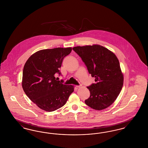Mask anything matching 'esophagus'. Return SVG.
Returning <instances> with one entry per match:
<instances>
[{"label":"esophagus","mask_w":148,"mask_h":148,"mask_svg":"<svg viewBox=\"0 0 148 148\" xmlns=\"http://www.w3.org/2000/svg\"><path fill=\"white\" fill-rule=\"evenodd\" d=\"M82 86V85H76V88H80Z\"/></svg>","instance_id":"esophagus-1"}]
</instances>
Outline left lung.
<instances>
[{"mask_svg":"<svg viewBox=\"0 0 148 148\" xmlns=\"http://www.w3.org/2000/svg\"><path fill=\"white\" fill-rule=\"evenodd\" d=\"M82 58L95 84L87 86L90 97L85 103L92 109L101 110L111 106L119 95L124 75L119 62L112 51L98 44L73 48Z\"/></svg>","mask_w":148,"mask_h":148,"instance_id":"left-lung-1","label":"left lung"}]
</instances>
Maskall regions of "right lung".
<instances>
[{"label":"right lung","instance_id":"1","mask_svg":"<svg viewBox=\"0 0 148 148\" xmlns=\"http://www.w3.org/2000/svg\"><path fill=\"white\" fill-rule=\"evenodd\" d=\"M71 47L39 50L29 58L24 66L22 87L24 92L39 108L53 112L65 104L74 92L71 85L63 84L56 79L59 68Z\"/></svg>","mask_w":148,"mask_h":148}]
</instances>
